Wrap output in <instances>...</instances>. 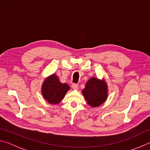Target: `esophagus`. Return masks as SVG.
<instances>
[{"label":"esophagus","instance_id":"obj_1","mask_svg":"<svg viewBox=\"0 0 150 150\" xmlns=\"http://www.w3.org/2000/svg\"><path fill=\"white\" fill-rule=\"evenodd\" d=\"M71 87L73 88V89H74V90H77L79 88V86L77 84H73L71 85Z\"/></svg>","mask_w":150,"mask_h":150}]
</instances>
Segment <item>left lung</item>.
<instances>
[{"label": "left lung", "instance_id": "8db88e82", "mask_svg": "<svg viewBox=\"0 0 150 150\" xmlns=\"http://www.w3.org/2000/svg\"><path fill=\"white\" fill-rule=\"evenodd\" d=\"M82 93L91 107H97L105 103L108 96V86L105 79L92 77L88 80Z\"/></svg>", "mask_w": 150, "mask_h": 150}]
</instances>
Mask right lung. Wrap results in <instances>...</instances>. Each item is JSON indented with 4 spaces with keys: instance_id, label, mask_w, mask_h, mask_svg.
<instances>
[{
    "instance_id": "obj_1",
    "label": "right lung",
    "mask_w": 150,
    "mask_h": 150,
    "mask_svg": "<svg viewBox=\"0 0 150 150\" xmlns=\"http://www.w3.org/2000/svg\"><path fill=\"white\" fill-rule=\"evenodd\" d=\"M70 89L66 83H62L55 74L49 76L44 80L42 86V93L44 98L52 105L61 102L66 93Z\"/></svg>"
}]
</instances>
